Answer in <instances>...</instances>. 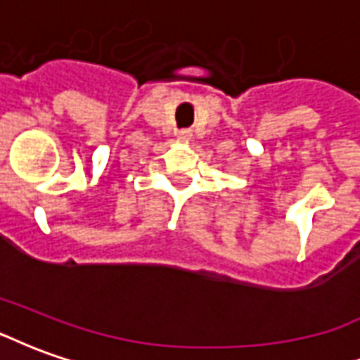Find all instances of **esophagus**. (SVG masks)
<instances>
[{"instance_id":"obj_1","label":"esophagus","mask_w":360,"mask_h":360,"mask_svg":"<svg viewBox=\"0 0 360 360\" xmlns=\"http://www.w3.org/2000/svg\"><path fill=\"white\" fill-rule=\"evenodd\" d=\"M191 139H193V133H191L188 129H181V131H177V141L188 142Z\"/></svg>"}]
</instances>
